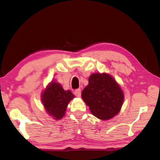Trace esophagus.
<instances>
[{"instance_id":"esophagus-1","label":"esophagus","mask_w":160,"mask_h":160,"mask_svg":"<svg viewBox=\"0 0 160 160\" xmlns=\"http://www.w3.org/2000/svg\"><path fill=\"white\" fill-rule=\"evenodd\" d=\"M74 94L76 97H80V95H81V90L80 89H76V90H75V92H74Z\"/></svg>"}]
</instances>
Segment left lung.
<instances>
[{"instance_id": "1", "label": "left lung", "mask_w": 160, "mask_h": 160, "mask_svg": "<svg viewBox=\"0 0 160 160\" xmlns=\"http://www.w3.org/2000/svg\"><path fill=\"white\" fill-rule=\"evenodd\" d=\"M82 98L92 114L107 120L117 114L123 104L122 90L114 79L106 73H94L82 92Z\"/></svg>"}]
</instances>
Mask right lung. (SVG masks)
<instances>
[{"instance_id": "obj_1", "label": "right lung", "mask_w": 160, "mask_h": 160, "mask_svg": "<svg viewBox=\"0 0 160 160\" xmlns=\"http://www.w3.org/2000/svg\"><path fill=\"white\" fill-rule=\"evenodd\" d=\"M73 97L70 90L65 91L61 84L53 81L43 92L42 99L48 114L55 119H61L65 115L69 102Z\"/></svg>"}]
</instances>
